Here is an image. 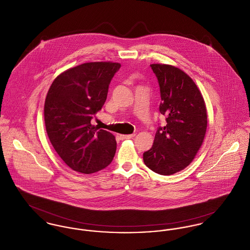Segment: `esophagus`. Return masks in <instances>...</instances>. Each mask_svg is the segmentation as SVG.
Returning <instances> with one entry per match:
<instances>
[{
  "label": "esophagus",
  "instance_id": "esophagus-1",
  "mask_svg": "<svg viewBox=\"0 0 250 250\" xmlns=\"http://www.w3.org/2000/svg\"><path fill=\"white\" fill-rule=\"evenodd\" d=\"M135 137V134H129V135H120V138L122 140H125V139H131Z\"/></svg>",
  "mask_w": 250,
  "mask_h": 250
}]
</instances>
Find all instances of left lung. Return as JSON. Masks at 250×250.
I'll return each instance as SVG.
<instances>
[{"label":"left lung","instance_id":"left-lung-1","mask_svg":"<svg viewBox=\"0 0 250 250\" xmlns=\"http://www.w3.org/2000/svg\"><path fill=\"white\" fill-rule=\"evenodd\" d=\"M158 80L159 109L166 126H159L152 147L143 158L145 165L160 175H171L186 168L200 149L208 126L204 98L192 79L169 64H150Z\"/></svg>","mask_w":250,"mask_h":250}]
</instances>
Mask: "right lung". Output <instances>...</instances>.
<instances>
[{
  "label": "right lung",
  "mask_w": 250,
  "mask_h": 250,
  "mask_svg": "<svg viewBox=\"0 0 250 250\" xmlns=\"http://www.w3.org/2000/svg\"><path fill=\"white\" fill-rule=\"evenodd\" d=\"M121 64L85 62L60 74L44 103V124L51 145L73 170L90 174L105 168L116 152L115 137L91 120L106 100Z\"/></svg>",
  "instance_id": "add662e5"
}]
</instances>
